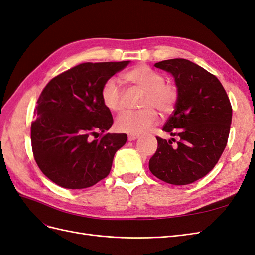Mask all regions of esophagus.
<instances>
[{
    "mask_svg": "<svg viewBox=\"0 0 255 255\" xmlns=\"http://www.w3.org/2000/svg\"><path fill=\"white\" fill-rule=\"evenodd\" d=\"M138 137H139L138 135H128V141H134V140L137 139Z\"/></svg>",
    "mask_w": 255,
    "mask_h": 255,
    "instance_id": "1",
    "label": "esophagus"
}]
</instances>
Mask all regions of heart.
Wrapping results in <instances>:
<instances>
[{
    "instance_id": "b5f03b06",
    "label": "heart",
    "mask_w": 255,
    "mask_h": 255,
    "mask_svg": "<svg viewBox=\"0 0 255 255\" xmlns=\"http://www.w3.org/2000/svg\"><path fill=\"white\" fill-rule=\"evenodd\" d=\"M128 84L144 91L140 111L123 113L116 121L119 132L138 135L145 132L158 121V114L167 116L175 109L179 100V89L173 83L166 82L165 76L146 65H137L123 75ZM104 106L112 112L123 109V91L118 81L107 80L101 88Z\"/></svg>"
}]
</instances>
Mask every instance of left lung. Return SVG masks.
<instances>
[{
	"instance_id": "1",
	"label": "left lung",
	"mask_w": 255,
	"mask_h": 255,
	"mask_svg": "<svg viewBox=\"0 0 255 255\" xmlns=\"http://www.w3.org/2000/svg\"><path fill=\"white\" fill-rule=\"evenodd\" d=\"M154 66L171 73L179 89L175 109L163 127L177 141L156 137L149 169L166 183L191 184L210 172L225 151L232 106L219 80L192 61L174 58Z\"/></svg>"
}]
</instances>
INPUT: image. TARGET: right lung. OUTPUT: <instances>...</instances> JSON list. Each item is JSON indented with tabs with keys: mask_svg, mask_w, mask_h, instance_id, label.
Here are the masks:
<instances>
[{
	"mask_svg": "<svg viewBox=\"0 0 255 255\" xmlns=\"http://www.w3.org/2000/svg\"><path fill=\"white\" fill-rule=\"evenodd\" d=\"M128 63L80 64L53 78L38 98L30 126L34 158L58 186L87 188L110 174L115 153L128 136L106 133L114 120L101 88Z\"/></svg>",
	"mask_w": 255,
	"mask_h": 255,
	"instance_id": "obj_1",
	"label": "right lung"
}]
</instances>
